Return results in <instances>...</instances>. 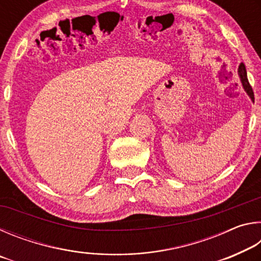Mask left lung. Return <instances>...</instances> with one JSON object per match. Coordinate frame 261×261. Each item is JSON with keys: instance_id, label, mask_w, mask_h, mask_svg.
<instances>
[{"instance_id": "left-lung-1", "label": "left lung", "mask_w": 261, "mask_h": 261, "mask_svg": "<svg viewBox=\"0 0 261 261\" xmlns=\"http://www.w3.org/2000/svg\"><path fill=\"white\" fill-rule=\"evenodd\" d=\"M238 76H240L241 79V83L243 85V88H244L245 92L247 93V95L250 96L251 100L253 101V91H252V87L250 86L249 81H247V76H246V69H245V65L244 63H241L240 67H238Z\"/></svg>"}]
</instances>
